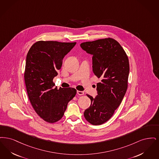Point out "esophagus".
Returning a JSON list of instances; mask_svg holds the SVG:
<instances>
[{"label": "esophagus", "mask_w": 159, "mask_h": 159, "mask_svg": "<svg viewBox=\"0 0 159 159\" xmlns=\"http://www.w3.org/2000/svg\"><path fill=\"white\" fill-rule=\"evenodd\" d=\"M77 94L80 96H81V95H84V93L82 91H77Z\"/></svg>", "instance_id": "esophagus-1"}]
</instances>
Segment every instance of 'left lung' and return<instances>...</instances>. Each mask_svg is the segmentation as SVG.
Masks as SVG:
<instances>
[{"mask_svg":"<svg viewBox=\"0 0 159 159\" xmlns=\"http://www.w3.org/2000/svg\"><path fill=\"white\" fill-rule=\"evenodd\" d=\"M81 47L93 55V70L101 82L97 84V96L84 113L93 125L104 124L111 119L121 103L128 88L129 63L128 56L118 42L112 38L84 42Z\"/></svg>","mask_w":159,"mask_h":159,"instance_id":"left-lung-1","label":"left lung"}]
</instances>
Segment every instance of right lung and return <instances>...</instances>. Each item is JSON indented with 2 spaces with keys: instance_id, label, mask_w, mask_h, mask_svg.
<instances>
[{
  "instance_id": "obj_1",
  "label": "right lung",
  "mask_w": 159,
  "mask_h": 159,
  "mask_svg": "<svg viewBox=\"0 0 159 159\" xmlns=\"http://www.w3.org/2000/svg\"><path fill=\"white\" fill-rule=\"evenodd\" d=\"M76 43L38 41L28 52L24 72L28 96L37 115L48 123L59 120L76 95V89H57L53 81L63 57Z\"/></svg>"
}]
</instances>
